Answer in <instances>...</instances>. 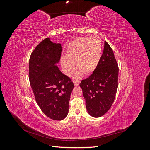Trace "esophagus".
I'll use <instances>...</instances> for the list:
<instances>
[{
	"mask_svg": "<svg viewBox=\"0 0 150 150\" xmlns=\"http://www.w3.org/2000/svg\"><path fill=\"white\" fill-rule=\"evenodd\" d=\"M73 83H74V86H78L79 84V81H78V80H74L73 81Z\"/></svg>",
	"mask_w": 150,
	"mask_h": 150,
	"instance_id": "esophagus-1",
	"label": "esophagus"
}]
</instances>
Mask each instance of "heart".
Here are the masks:
<instances>
[{
    "instance_id": "obj_1",
    "label": "heart",
    "mask_w": 150,
    "mask_h": 150,
    "mask_svg": "<svg viewBox=\"0 0 150 150\" xmlns=\"http://www.w3.org/2000/svg\"><path fill=\"white\" fill-rule=\"evenodd\" d=\"M103 46L98 36L79 38L72 41L68 46L65 57L61 60L63 72L71 76L74 71L75 66L78 69L77 78L83 73L86 75L92 74L96 69L101 59Z\"/></svg>"
}]
</instances>
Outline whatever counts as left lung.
Wrapping results in <instances>:
<instances>
[{
    "mask_svg": "<svg viewBox=\"0 0 150 150\" xmlns=\"http://www.w3.org/2000/svg\"><path fill=\"white\" fill-rule=\"evenodd\" d=\"M118 72L114 53L105 41L96 69L79 84L86 100V109L91 116L101 117L111 107L118 86Z\"/></svg>",
    "mask_w": 150,
    "mask_h": 150,
    "instance_id": "8db88e82",
    "label": "left lung"
}]
</instances>
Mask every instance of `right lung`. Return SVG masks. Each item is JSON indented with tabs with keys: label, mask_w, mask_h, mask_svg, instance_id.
<instances>
[{
	"label": "right lung",
	"mask_w": 150,
	"mask_h": 150,
	"mask_svg": "<svg viewBox=\"0 0 150 150\" xmlns=\"http://www.w3.org/2000/svg\"><path fill=\"white\" fill-rule=\"evenodd\" d=\"M62 49L61 44L46 38L32 52L29 64V78L36 102L47 117L57 121L67 115L70 96L74 88L71 79L56 65Z\"/></svg>",
	"instance_id": "right-lung-1"
}]
</instances>
